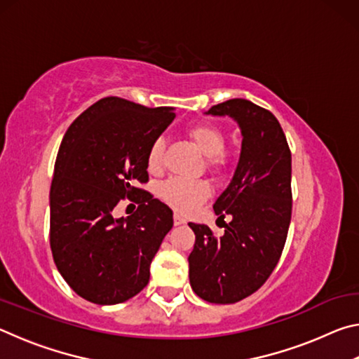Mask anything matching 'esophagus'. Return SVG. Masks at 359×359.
Returning <instances> with one entry per match:
<instances>
[{
    "instance_id": "34e87169",
    "label": "esophagus",
    "mask_w": 359,
    "mask_h": 359,
    "mask_svg": "<svg viewBox=\"0 0 359 359\" xmlns=\"http://www.w3.org/2000/svg\"><path fill=\"white\" fill-rule=\"evenodd\" d=\"M184 223H185V218L175 212V214H174V224H175V226H180V224H184Z\"/></svg>"
}]
</instances>
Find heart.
Segmentation results:
<instances>
[{
	"label": "heart",
	"instance_id": "heart-1",
	"mask_svg": "<svg viewBox=\"0 0 359 359\" xmlns=\"http://www.w3.org/2000/svg\"><path fill=\"white\" fill-rule=\"evenodd\" d=\"M188 137L191 139L193 144L205 155V168L210 172L222 175L228 171L229 168V155L224 151V142L226 136L218 128L217 125L209 123V121H199L188 126L187 130ZM165 139L156 137L150 144L147 151V165L151 171H158L163 165L165 158ZM210 194V185L201 179H182L171 177L163 182L160 187V196L165 201L172 205L174 209L188 210L208 199Z\"/></svg>",
	"mask_w": 359,
	"mask_h": 359
}]
</instances>
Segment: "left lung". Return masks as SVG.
<instances>
[{"label": "left lung", "mask_w": 359, "mask_h": 359, "mask_svg": "<svg viewBox=\"0 0 359 359\" xmlns=\"http://www.w3.org/2000/svg\"><path fill=\"white\" fill-rule=\"evenodd\" d=\"M210 115H228L242 133L241 158L214 210L231 217L215 238L205 224L193 229L188 257L190 285L201 299L234 304L255 293L280 259L291 222V151L274 114L236 98L212 106Z\"/></svg>", "instance_id": "obj_1"}]
</instances>
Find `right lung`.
Returning <instances> with one entry per match:
<instances>
[{"instance_id":"obj_1","label":"right lung","mask_w":359,"mask_h":359,"mask_svg":"<svg viewBox=\"0 0 359 359\" xmlns=\"http://www.w3.org/2000/svg\"><path fill=\"white\" fill-rule=\"evenodd\" d=\"M172 107H145L107 96L72 121L60 145L50 187V248L76 293L100 306L145 288L150 263L171 231L172 210L136 184H147L150 144L174 120ZM128 197L138 210L115 219Z\"/></svg>"}]
</instances>
